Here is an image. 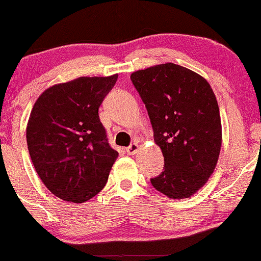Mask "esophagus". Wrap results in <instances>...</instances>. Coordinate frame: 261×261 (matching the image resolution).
Returning a JSON list of instances; mask_svg holds the SVG:
<instances>
[{
	"instance_id": "1",
	"label": "esophagus",
	"mask_w": 261,
	"mask_h": 261,
	"mask_svg": "<svg viewBox=\"0 0 261 261\" xmlns=\"http://www.w3.org/2000/svg\"><path fill=\"white\" fill-rule=\"evenodd\" d=\"M139 150V145L138 144H132V145H129V146H128L127 148H126V152L128 154H130V155H133V154H135L137 153V151Z\"/></svg>"
}]
</instances>
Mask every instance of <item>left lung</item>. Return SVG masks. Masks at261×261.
I'll return each instance as SVG.
<instances>
[{
	"label": "left lung",
	"instance_id": "1",
	"mask_svg": "<svg viewBox=\"0 0 261 261\" xmlns=\"http://www.w3.org/2000/svg\"><path fill=\"white\" fill-rule=\"evenodd\" d=\"M147 109L164 170L151 184L172 199L198 192L212 175L222 146L219 108L210 84L175 63L132 73Z\"/></svg>",
	"mask_w": 261,
	"mask_h": 261
}]
</instances>
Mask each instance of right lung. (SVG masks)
<instances>
[{"mask_svg":"<svg viewBox=\"0 0 261 261\" xmlns=\"http://www.w3.org/2000/svg\"><path fill=\"white\" fill-rule=\"evenodd\" d=\"M117 80L81 76L49 87L32 108L26 128L37 174L57 198L85 202L106 186L118 152L98 115Z\"/></svg>","mask_w":261,"mask_h":261,"instance_id":"right-lung-1","label":"right lung"}]
</instances>
